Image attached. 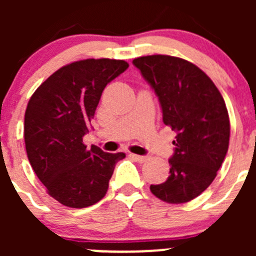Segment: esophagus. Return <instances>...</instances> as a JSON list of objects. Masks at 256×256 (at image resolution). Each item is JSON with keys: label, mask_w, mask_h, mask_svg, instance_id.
<instances>
[{"label": "esophagus", "mask_w": 256, "mask_h": 256, "mask_svg": "<svg viewBox=\"0 0 256 256\" xmlns=\"http://www.w3.org/2000/svg\"><path fill=\"white\" fill-rule=\"evenodd\" d=\"M130 156L132 157V158H135L138 162H141V164H142V162H144V161H146V160H147V156H140V154H131Z\"/></svg>", "instance_id": "34e87169"}]
</instances>
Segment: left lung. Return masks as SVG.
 <instances>
[{
	"mask_svg": "<svg viewBox=\"0 0 256 256\" xmlns=\"http://www.w3.org/2000/svg\"><path fill=\"white\" fill-rule=\"evenodd\" d=\"M132 63L158 98L164 125L176 132L170 176L150 190L164 202H190L213 182L228 152L226 102L210 78L190 62L156 54Z\"/></svg>",
	"mask_w": 256,
	"mask_h": 256,
	"instance_id": "left-lung-1",
	"label": "left lung"
}]
</instances>
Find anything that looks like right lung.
<instances>
[{"instance_id": "obj_1", "label": "right lung", "mask_w": 256, "mask_h": 256, "mask_svg": "<svg viewBox=\"0 0 256 256\" xmlns=\"http://www.w3.org/2000/svg\"><path fill=\"white\" fill-rule=\"evenodd\" d=\"M128 68L125 60L85 59L52 74L28 102L24 142L33 171L49 196L70 208L104 198L115 164L125 154L88 150L89 132L102 90Z\"/></svg>"}]
</instances>
